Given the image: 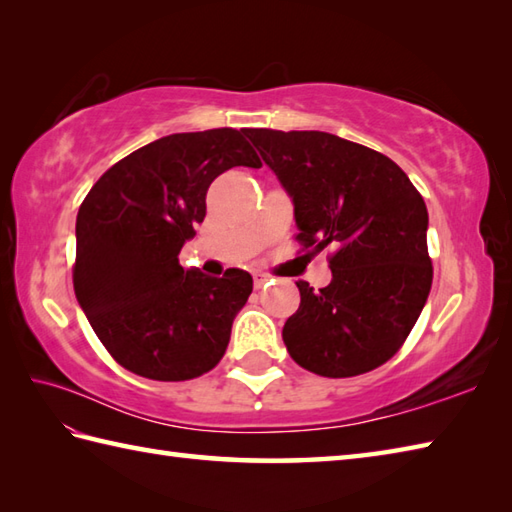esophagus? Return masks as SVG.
<instances>
[{"label":"esophagus","mask_w":512,"mask_h":512,"mask_svg":"<svg viewBox=\"0 0 512 512\" xmlns=\"http://www.w3.org/2000/svg\"><path fill=\"white\" fill-rule=\"evenodd\" d=\"M253 279H255V288L259 290V288H264L268 281H270V277L268 275H264V273H255L253 275Z\"/></svg>","instance_id":"esophagus-1"}]
</instances>
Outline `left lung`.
<instances>
[{
  "label": "left lung",
  "instance_id": "1",
  "mask_svg": "<svg viewBox=\"0 0 512 512\" xmlns=\"http://www.w3.org/2000/svg\"><path fill=\"white\" fill-rule=\"evenodd\" d=\"M295 204L297 239L330 257L332 281H297L299 310L284 325L292 361L347 378L387 363L427 303L433 268L429 213L394 160L328 132L246 129Z\"/></svg>",
  "mask_w": 512,
  "mask_h": 512
}]
</instances>
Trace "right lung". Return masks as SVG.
<instances>
[{
    "mask_svg": "<svg viewBox=\"0 0 512 512\" xmlns=\"http://www.w3.org/2000/svg\"><path fill=\"white\" fill-rule=\"evenodd\" d=\"M231 167H262L231 127L171 134L107 169L76 215L74 295L118 365L189 380L226 352L253 277H209L178 255L206 215V191Z\"/></svg>",
    "mask_w": 512,
    "mask_h": 512,
    "instance_id": "add662e5",
    "label": "right lung"
}]
</instances>
